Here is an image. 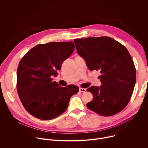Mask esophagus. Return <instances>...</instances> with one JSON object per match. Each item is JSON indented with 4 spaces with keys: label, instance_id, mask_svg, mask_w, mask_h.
Wrapping results in <instances>:
<instances>
[{
    "label": "esophagus",
    "instance_id": "34e87169",
    "mask_svg": "<svg viewBox=\"0 0 148 148\" xmlns=\"http://www.w3.org/2000/svg\"><path fill=\"white\" fill-rule=\"evenodd\" d=\"M79 91L80 92H85L87 91V90H86V88H79Z\"/></svg>",
    "mask_w": 148,
    "mask_h": 148
}]
</instances>
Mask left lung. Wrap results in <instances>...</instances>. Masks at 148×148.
<instances>
[{
  "label": "left lung",
  "mask_w": 148,
  "mask_h": 148,
  "mask_svg": "<svg viewBox=\"0 0 148 148\" xmlns=\"http://www.w3.org/2000/svg\"><path fill=\"white\" fill-rule=\"evenodd\" d=\"M74 42L90 70L101 73V86L87 90L93 95L87 107L105 116L121 112L130 101L136 82V70L128 50L107 36L74 39Z\"/></svg>",
  "instance_id": "left-lung-1"
}]
</instances>
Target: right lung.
Here are the masks:
<instances>
[{"instance_id":"obj_1","label":"right lung","mask_w":148,"mask_h":148,"mask_svg":"<svg viewBox=\"0 0 148 148\" xmlns=\"http://www.w3.org/2000/svg\"><path fill=\"white\" fill-rule=\"evenodd\" d=\"M69 42L38 45L21 59L17 70V90L23 107L34 117L50 120L64 112L78 87H61L53 81L64 60L74 50Z\"/></svg>"}]
</instances>
